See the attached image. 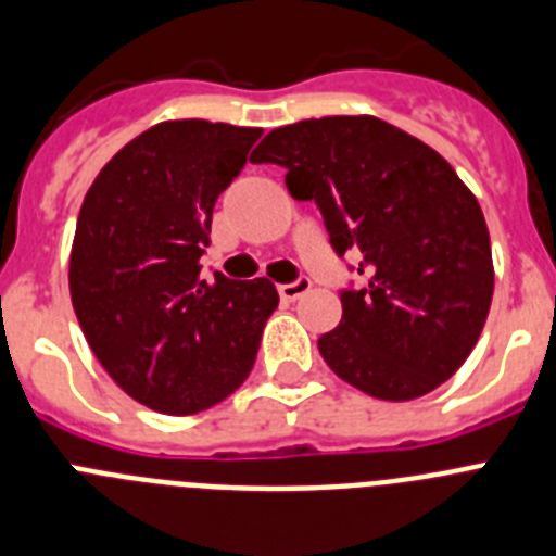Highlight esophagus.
Segmentation results:
<instances>
[{
	"mask_svg": "<svg viewBox=\"0 0 556 556\" xmlns=\"http://www.w3.org/2000/svg\"><path fill=\"white\" fill-rule=\"evenodd\" d=\"M309 288H313V282H309L307 277H299L288 285H279V295H282L285 302H295V299L307 293Z\"/></svg>",
	"mask_w": 556,
	"mask_h": 556,
	"instance_id": "1",
	"label": "esophagus"
}]
</instances>
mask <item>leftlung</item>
I'll list each match as a JSON object with an SVG mask.
<instances>
[{
  "label": "left lung",
  "instance_id": "obj_1",
  "mask_svg": "<svg viewBox=\"0 0 556 556\" xmlns=\"http://www.w3.org/2000/svg\"><path fill=\"white\" fill-rule=\"evenodd\" d=\"M252 161L282 167L290 197L318 205L337 257L359 254L365 285L340 290V326L318 340L326 365L378 401L447 381L494 295L489 227L447 161L370 114L277 128Z\"/></svg>",
  "mask_w": 556,
  "mask_h": 556
}]
</instances>
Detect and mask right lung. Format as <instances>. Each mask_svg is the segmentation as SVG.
Masks as SVG:
<instances>
[{
    "label": "right lung",
    "instance_id": "1",
    "mask_svg": "<svg viewBox=\"0 0 556 556\" xmlns=\"http://www.w3.org/2000/svg\"><path fill=\"white\" fill-rule=\"evenodd\" d=\"M261 128L169 121L98 173L71 252V299L103 370L161 414H197L254 367L277 288L205 277L202 254L222 191Z\"/></svg>",
    "mask_w": 556,
    "mask_h": 556
}]
</instances>
